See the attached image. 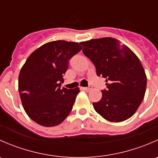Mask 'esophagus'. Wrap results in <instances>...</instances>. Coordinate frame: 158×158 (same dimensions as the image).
Segmentation results:
<instances>
[{"label": "esophagus", "mask_w": 158, "mask_h": 158, "mask_svg": "<svg viewBox=\"0 0 158 158\" xmlns=\"http://www.w3.org/2000/svg\"><path fill=\"white\" fill-rule=\"evenodd\" d=\"M82 89H83L84 91H85V92H89L90 90H92V87H84V88H82Z\"/></svg>", "instance_id": "1"}]
</instances>
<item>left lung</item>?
Here are the masks:
<instances>
[{
	"instance_id": "obj_1",
	"label": "left lung",
	"mask_w": 158,
	"mask_h": 158,
	"mask_svg": "<svg viewBox=\"0 0 158 158\" xmlns=\"http://www.w3.org/2000/svg\"><path fill=\"white\" fill-rule=\"evenodd\" d=\"M82 52L106 78L107 90L93 107L103 118L121 122L130 118L144 99L147 76L138 57L117 39L104 37L80 43Z\"/></svg>"
}]
</instances>
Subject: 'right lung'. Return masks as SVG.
<instances>
[{
  "label": "right lung",
  "instance_id": "obj_1",
  "mask_svg": "<svg viewBox=\"0 0 158 158\" xmlns=\"http://www.w3.org/2000/svg\"><path fill=\"white\" fill-rule=\"evenodd\" d=\"M82 49L75 42L47 43L32 52L20 69L18 91L24 111L44 127L61 124L72 111L79 88L60 89L69 60Z\"/></svg>",
  "mask_w": 158,
  "mask_h": 158
}]
</instances>
